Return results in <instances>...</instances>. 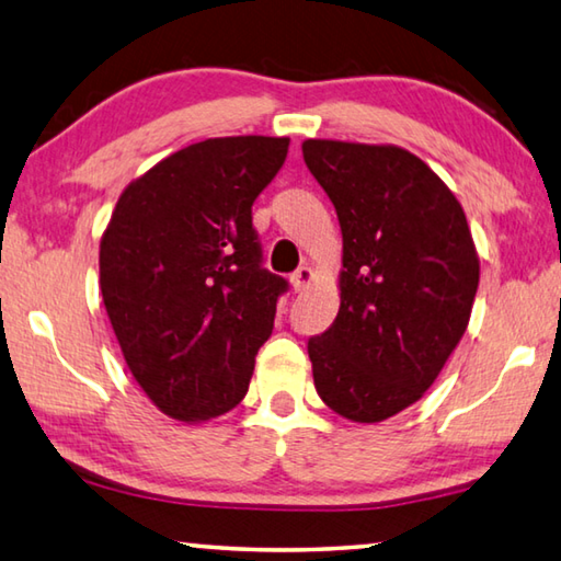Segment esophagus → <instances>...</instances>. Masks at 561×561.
Masks as SVG:
<instances>
[{
	"mask_svg": "<svg viewBox=\"0 0 561 561\" xmlns=\"http://www.w3.org/2000/svg\"><path fill=\"white\" fill-rule=\"evenodd\" d=\"M312 280V268L308 265H300V268L290 275V283H293V290H306Z\"/></svg>",
	"mask_w": 561,
	"mask_h": 561,
	"instance_id": "obj_1",
	"label": "esophagus"
}]
</instances>
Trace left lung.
Wrapping results in <instances>:
<instances>
[{
	"label": "left lung",
	"instance_id": "obj_1",
	"mask_svg": "<svg viewBox=\"0 0 561 561\" xmlns=\"http://www.w3.org/2000/svg\"><path fill=\"white\" fill-rule=\"evenodd\" d=\"M342 229L340 312L308 340L340 416L375 424L424 397L463 337L480 265L466 214L428 164L394 145L306 140Z\"/></svg>",
	"mask_w": 561,
	"mask_h": 561
}]
</instances>
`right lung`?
I'll return each mask as SVG.
<instances>
[{"label":"right lung","instance_id":"1","mask_svg":"<svg viewBox=\"0 0 561 561\" xmlns=\"http://www.w3.org/2000/svg\"><path fill=\"white\" fill-rule=\"evenodd\" d=\"M288 137H214L127 184L101 241V293L137 385L167 416L206 421L249 391L288 280L263 268L251 206Z\"/></svg>","mask_w":561,"mask_h":561}]
</instances>
